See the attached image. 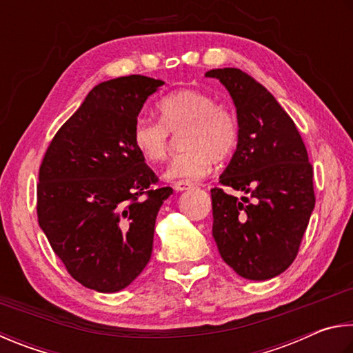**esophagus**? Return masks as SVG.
<instances>
[{"label":"esophagus","mask_w":353,"mask_h":353,"mask_svg":"<svg viewBox=\"0 0 353 353\" xmlns=\"http://www.w3.org/2000/svg\"><path fill=\"white\" fill-rule=\"evenodd\" d=\"M172 188L176 190V192H183V190H188L192 188V184L190 183H186V181H175L172 184Z\"/></svg>","instance_id":"esophagus-1"}]
</instances>
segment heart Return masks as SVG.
I'll use <instances>...</instances> for the list:
<instances>
[{"instance_id": "b5f03b06", "label": "heart", "mask_w": 353, "mask_h": 353, "mask_svg": "<svg viewBox=\"0 0 353 353\" xmlns=\"http://www.w3.org/2000/svg\"><path fill=\"white\" fill-rule=\"evenodd\" d=\"M161 121L139 117L132 139L142 158L161 163L172 150V133L183 134L186 152L172 159L165 176L170 180H199L208 175L214 161L221 163L236 152L239 144L237 114L215 97L199 90H180L161 99Z\"/></svg>"}]
</instances>
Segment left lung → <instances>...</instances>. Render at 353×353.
Listing matches in <instances>:
<instances>
[{
    "label": "left lung",
    "instance_id": "left-lung-1",
    "mask_svg": "<svg viewBox=\"0 0 353 353\" xmlns=\"http://www.w3.org/2000/svg\"><path fill=\"white\" fill-rule=\"evenodd\" d=\"M223 83L237 108L239 144L211 189L212 236L220 256L245 279L267 281L298 256L314 208L313 167L292 117L273 94L237 68L206 72Z\"/></svg>",
    "mask_w": 353,
    "mask_h": 353
}]
</instances>
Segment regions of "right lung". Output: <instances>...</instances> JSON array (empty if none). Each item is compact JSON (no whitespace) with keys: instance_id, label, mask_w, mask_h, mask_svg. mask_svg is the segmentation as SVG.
<instances>
[{"instance_id":"right-lung-1","label":"right lung","mask_w":353,"mask_h":353,"mask_svg":"<svg viewBox=\"0 0 353 353\" xmlns=\"http://www.w3.org/2000/svg\"><path fill=\"white\" fill-rule=\"evenodd\" d=\"M163 83L136 74L99 83L41 161L39 225L68 273L96 292H119L141 274L158 211L173 192L132 139L142 105Z\"/></svg>"}]
</instances>
